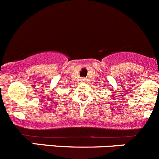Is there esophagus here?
Wrapping results in <instances>:
<instances>
[{"mask_svg":"<svg viewBox=\"0 0 159 159\" xmlns=\"http://www.w3.org/2000/svg\"><path fill=\"white\" fill-rule=\"evenodd\" d=\"M82 81H85V80H84V79H82Z\"/></svg>","mask_w":159,"mask_h":159,"instance_id":"1","label":"esophagus"}]
</instances>
